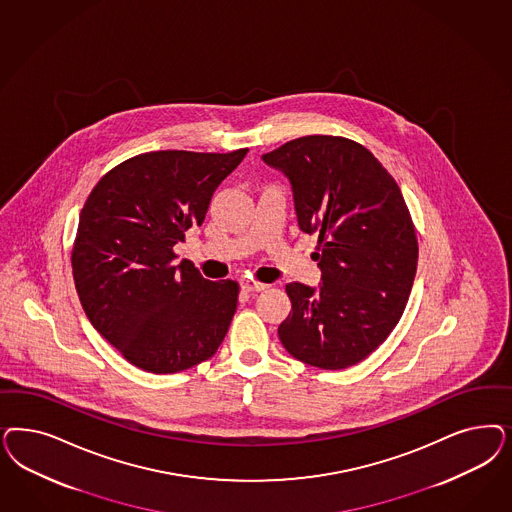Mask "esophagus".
I'll use <instances>...</instances> for the list:
<instances>
[{
    "label": "esophagus",
    "instance_id": "obj_1",
    "mask_svg": "<svg viewBox=\"0 0 512 512\" xmlns=\"http://www.w3.org/2000/svg\"><path fill=\"white\" fill-rule=\"evenodd\" d=\"M241 288H243L245 292H262V290L267 288V284H264V282L248 281V279H243V281H241Z\"/></svg>",
    "mask_w": 512,
    "mask_h": 512
}]
</instances>
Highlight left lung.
Masks as SVG:
<instances>
[{"instance_id":"1","label":"left lung","mask_w":512,"mask_h":512,"mask_svg":"<svg viewBox=\"0 0 512 512\" xmlns=\"http://www.w3.org/2000/svg\"><path fill=\"white\" fill-rule=\"evenodd\" d=\"M292 182L297 224L316 233L320 290L290 282L284 348L320 369H345L386 341L418 265L413 218L396 179L360 143L305 135L264 154Z\"/></svg>"}]
</instances>
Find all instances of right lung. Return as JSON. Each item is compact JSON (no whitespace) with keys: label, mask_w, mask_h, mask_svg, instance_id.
<instances>
[{"label":"right lung","mask_w":512,"mask_h":512,"mask_svg":"<svg viewBox=\"0 0 512 512\" xmlns=\"http://www.w3.org/2000/svg\"><path fill=\"white\" fill-rule=\"evenodd\" d=\"M248 149L156 150L107 171L86 198L71 267L92 326L135 367L165 375L209 360L239 284L207 281L175 245L201 226L218 184Z\"/></svg>","instance_id":"add662e5"}]
</instances>
